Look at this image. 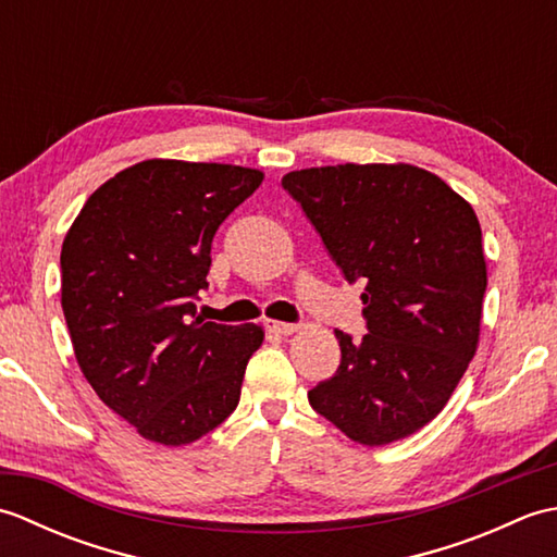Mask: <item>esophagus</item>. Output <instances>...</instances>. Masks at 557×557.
<instances>
[{
  "instance_id": "1",
  "label": "esophagus",
  "mask_w": 557,
  "mask_h": 557,
  "mask_svg": "<svg viewBox=\"0 0 557 557\" xmlns=\"http://www.w3.org/2000/svg\"><path fill=\"white\" fill-rule=\"evenodd\" d=\"M265 327L270 330V333H275V335H294L299 330V325H294V323H280V321H265Z\"/></svg>"
}]
</instances>
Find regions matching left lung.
I'll return each mask as SVG.
<instances>
[{
	"instance_id": "left-lung-1",
	"label": "left lung",
	"mask_w": 557,
	"mask_h": 557,
	"mask_svg": "<svg viewBox=\"0 0 557 557\" xmlns=\"http://www.w3.org/2000/svg\"><path fill=\"white\" fill-rule=\"evenodd\" d=\"M347 282L366 285L369 335L335 330L342 361L311 407L361 445H387L443 411L474 359L486 256L469 200L407 162L282 176Z\"/></svg>"
}]
</instances>
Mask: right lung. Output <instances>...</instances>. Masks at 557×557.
Masks as SVG:
<instances>
[{"mask_svg": "<svg viewBox=\"0 0 557 557\" xmlns=\"http://www.w3.org/2000/svg\"><path fill=\"white\" fill-rule=\"evenodd\" d=\"M260 182L239 164L144 160L104 182L64 236L78 369L150 443H194L239 405L263 327L206 323L194 299L208 287L212 236Z\"/></svg>", "mask_w": 557, "mask_h": 557, "instance_id": "1", "label": "right lung"}]
</instances>
